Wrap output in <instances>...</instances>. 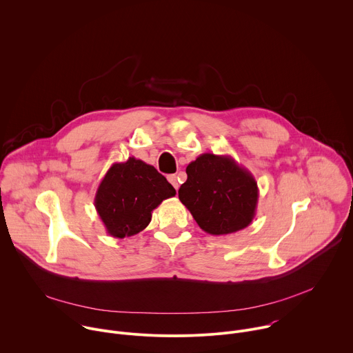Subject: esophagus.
Segmentation results:
<instances>
[{
	"mask_svg": "<svg viewBox=\"0 0 353 353\" xmlns=\"http://www.w3.org/2000/svg\"><path fill=\"white\" fill-rule=\"evenodd\" d=\"M168 181H170V183L175 188V190L179 189V179H178L176 175H168Z\"/></svg>",
	"mask_w": 353,
	"mask_h": 353,
	"instance_id": "esophagus-1",
	"label": "esophagus"
}]
</instances>
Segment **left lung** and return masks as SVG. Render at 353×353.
I'll list each match as a JSON object with an SVG mask.
<instances>
[{
  "label": "left lung",
  "mask_w": 353,
  "mask_h": 353,
  "mask_svg": "<svg viewBox=\"0 0 353 353\" xmlns=\"http://www.w3.org/2000/svg\"><path fill=\"white\" fill-rule=\"evenodd\" d=\"M186 174L179 200L204 232L230 234L252 222L259 196L256 181L234 159L204 153L186 167Z\"/></svg>",
  "instance_id": "obj_1"
}]
</instances>
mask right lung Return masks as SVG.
Instances as JSON below:
<instances>
[{
  "instance_id": "1",
  "label": "right lung",
  "mask_w": 353,
  "mask_h": 353,
  "mask_svg": "<svg viewBox=\"0 0 353 353\" xmlns=\"http://www.w3.org/2000/svg\"><path fill=\"white\" fill-rule=\"evenodd\" d=\"M176 194L172 185L153 165L130 157L114 163L95 194V208L106 232L124 239L142 232L163 200Z\"/></svg>"
}]
</instances>
